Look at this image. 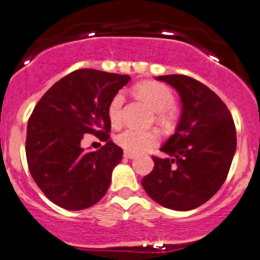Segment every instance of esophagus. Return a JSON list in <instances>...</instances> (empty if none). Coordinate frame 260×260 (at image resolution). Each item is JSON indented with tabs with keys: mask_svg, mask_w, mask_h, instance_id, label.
I'll use <instances>...</instances> for the list:
<instances>
[{
	"mask_svg": "<svg viewBox=\"0 0 260 260\" xmlns=\"http://www.w3.org/2000/svg\"><path fill=\"white\" fill-rule=\"evenodd\" d=\"M124 158L127 159H135L136 155L133 153H129V151H124Z\"/></svg>",
	"mask_w": 260,
	"mask_h": 260,
	"instance_id": "obj_1",
	"label": "esophagus"
}]
</instances>
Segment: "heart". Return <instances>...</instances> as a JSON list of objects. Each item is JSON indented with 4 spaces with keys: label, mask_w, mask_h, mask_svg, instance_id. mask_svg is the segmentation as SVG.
Instances as JSON below:
<instances>
[{
    "label": "heart",
    "mask_w": 260,
    "mask_h": 260,
    "mask_svg": "<svg viewBox=\"0 0 260 260\" xmlns=\"http://www.w3.org/2000/svg\"><path fill=\"white\" fill-rule=\"evenodd\" d=\"M136 94L150 105L155 111V119L163 127H171L176 120L175 95L167 85L154 81H145L135 86ZM125 97L123 92H116L111 97L107 106V116L114 127H119L123 123V109ZM116 144L129 153H142L150 149L159 141V133L155 129H136L127 128L119 133L115 139Z\"/></svg>",
    "instance_id": "obj_1"
}]
</instances>
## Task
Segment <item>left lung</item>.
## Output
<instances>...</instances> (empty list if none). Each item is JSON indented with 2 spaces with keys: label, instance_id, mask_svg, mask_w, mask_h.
<instances>
[{
  "label": "left lung",
  "instance_id": "left-lung-1",
  "mask_svg": "<svg viewBox=\"0 0 260 260\" xmlns=\"http://www.w3.org/2000/svg\"><path fill=\"white\" fill-rule=\"evenodd\" d=\"M158 80L179 92L182 114L176 132L160 147L167 158L153 155L154 168L141 184L150 198L176 211L193 210L221 188L236 151V127L220 97L186 75Z\"/></svg>",
  "mask_w": 260,
  "mask_h": 260
}]
</instances>
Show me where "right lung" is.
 <instances>
[{
    "instance_id": "obj_1",
    "label": "right lung",
    "mask_w": 260,
    "mask_h": 260,
    "mask_svg": "<svg viewBox=\"0 0 260 260\" xmlns=\"http://www.w3.org/2000/svg\"><path fill=\"white\" fill-rule=\"evenodd\" d=\"M131 78L98 70L71 72L51 86L28 119L25 155L28 170L46 197L66 210L88 209L106 194L111 174L123 156L110 141L107 106ZM86 133L107 144L85 151Z\"/></svg>"
}]
</instances>
